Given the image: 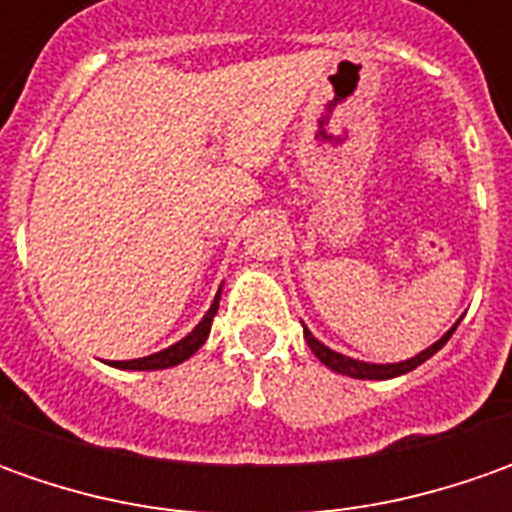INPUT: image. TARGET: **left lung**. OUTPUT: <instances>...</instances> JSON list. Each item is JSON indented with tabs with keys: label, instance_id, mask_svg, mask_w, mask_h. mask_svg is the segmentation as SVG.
Listing matches in <instances>:
<instances>
[{
	"label": "left lung",
	"instance_id": "8db88e82",
	"mask_svg": "<svg viewBox=\"0 0 512 512\" xmlns=\"http://www.w3.org/2000/svg\"><path fill=\"white\" fill-rule=\"evenodd\" d=\"M459 327V322L450 327L447 333H444L442 339L436 344H430L427 350H422L419 356H413V359H407V362L399 364H367V362H356V359H347L342 353H336V350H330L325 344L319 342V339H313V333L305 327V342L310 344V350L316 353V359L322 364H327L330 370H336V373H342V376H350V379H393V376H402V373H410V370H416L419 364L427 362L436 350H442L447 339L453 336V330Z\"/></svg>",
	"mask_w": 512,
	"mask_h": 512
}]
</instances>
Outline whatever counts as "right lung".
I'll list each match as a JSON object with an SVG mask.
<instances>
[{
    "mask_svg": "<svg viewBox=\"0 0 512 512\" xmlns=\"http://www.w3.org/2000/svg\"><path fill=\"white\" fill-rule=\"evenodd\" d=\"M219 310V293L213 299V305L205 313V319L199 325L193 327L187 333L182 342L170 344L168 350H159L153 356H145V359H130V362H113V367H122V370H165V367H173V364H182L185 359H190L202 344H205L207 333H210V325H213V316Z\"/></svg>",
    "mask_w": 512,
    "mask_h": 512,
    "instance_id": "obj_1",
    "label": "right lung"
}]
</instances>
